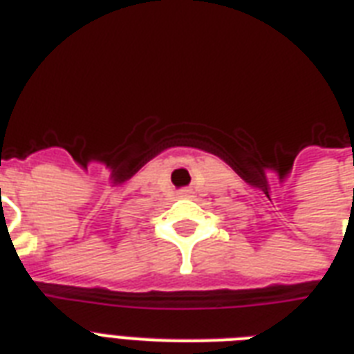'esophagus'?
Instances as JSON below:
<instances>
[{"label": "esophagus", "instance_id": "34e87169", "mask_svg": "<svg viewBox=\"0 0 354 354\" xmlns=\"http://www.w3.org/2000/svg\"><path fill=\"white\" fill-rule=\"evenodd\" d=\"M182 194H183V196H187V194H189V191H187V189H183V191H182Z\"/></svg>", "mask_w": 354, "mask_h": 354}]
</instances>
